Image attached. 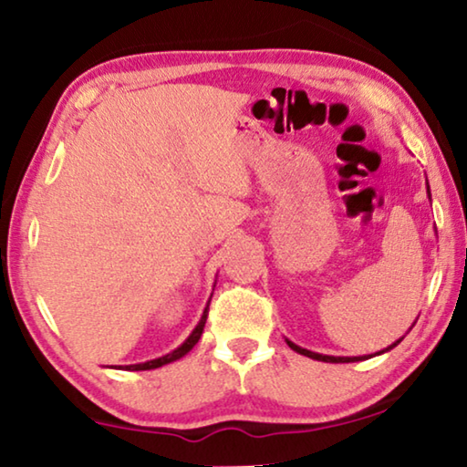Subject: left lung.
<instances>
[{"instance_id":"left-lung-1","label":"left lung","mask_w":467,"mask_h":467,"mask_svg":"<svg viewBox=\"0 0 467 467\" xmlns=\"http://www.w3.org/2000/svg\"><path fill=\"white\" fill-rule=\"evenodd\" d=\"M426 192H428V198L432 200V193H430V185H428V179H426ZM415 326V324H413ZM411 326V327H413ZM409 327V329H411ZM405 338V336H403ZM403 338H399L397 342H392L390 347H386V348H382L379 350V353H374V355H382V353H389V350H392L394 347H397V344L403 340ZM285 342H288V347L292 348V350H296L298 355H305V357H308V358H315V361H324V363H355V361H363V358H371L374 355H361V357H334V355H321V353H313V350H306V348H303V347H298V344H294L292 340H288L285 338Z\"/></svg>"}]
</instances>
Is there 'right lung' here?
I'll return each mask as SVG.
<instances>
[{
    "label": "right lung",
    "instance_id": "add662e5",
    "mask_svg": "<svg viewBox=\"0 0 467 467\" xmlns=\"http://www.w3.org/2000/svg\"><path fill=\"white\" fill-rule=\"evenodd\" d=\"M209 303H211V300H209ZM206 313H209V305H206V308L202 311V317H200L196 327L192 329V334H190L188 338H185L182 344H179V347H177L175 350H171V353L162 355V357H159V358H150V361H146V363H133V365H125V368H123V365H120L119 369H129V371L156 369V368H162V365L173 363V361H177V358L185 357L193 347H196V342L200 340V336H202V329H204V324H206Z\"/></svg>",
    "mask_w": 467,
    "mask_h": 467
}]
</instances>
